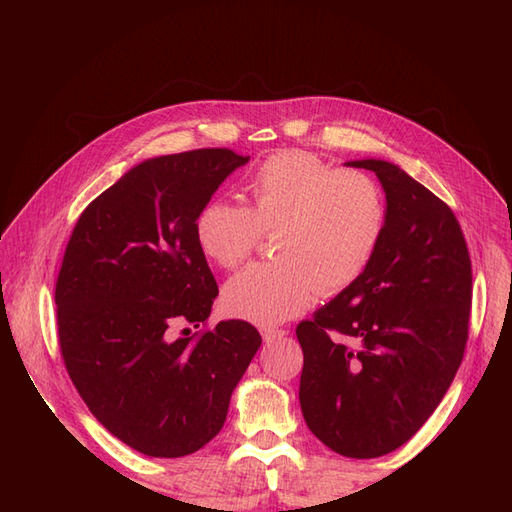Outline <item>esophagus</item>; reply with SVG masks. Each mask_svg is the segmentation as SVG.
Here are the masks:
<instances>
[{
	"mask_svg": "<svg viewBox=\"0 0 512 512\" xmlns=\"http://www.w3.org/2000/svg\"><path fill=\"white\" fill-rule=\"evenodd\" d=\"M260 333L267 344H273V342H277V339H282L286 335L284 329H275V327H262Z\"/></svg>",
	"mask_w": 512,
	"mask_h": 512,
	"instance_id": "34e87169",
	"label": "esophagus"
}]
</instances>
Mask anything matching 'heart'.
Masks as SVG:
<instances>
[{
    "mask_svg": "<svg viewBox=\"0 0 512 512\" xmlns=\"http://www.w3.org/2000/svg\"><path fill=\"white\" fill-rule=\"evenodd\" d=\"M250 207L215 198L196 218V243L222 269H237L265 232H275L269 262L230 277L226 312L262 327L284 322L350 288L374 258L386 203L363 170L335 168L309 151H277L247 179Z\"/></svg>",
    "mask_w": 512,
    "mask_h": 512,
    "instance_id": "heart-1",
    "label": "heart"
}]
</instances>
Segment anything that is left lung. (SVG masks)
I'll return each mask as SVG.
<instances>
[{"label": "left lung", "mask_w": 512, "mask_h": 512, "mask_svg": "<svg viewBox=\"0 0 512 512\" xmlns=\"http://www.w3.org/2000/svg\"><path fill=\"white\" fill-rule=\"evenodd\" d=\"M348 164L380 179L386 224L359 280L297 327L299 399L322 444L374 459L425 425L457 374L472 260L453 209L425 185L384 160Z\"/></svg>", "instance_id": "obj_1"}]
</instances>
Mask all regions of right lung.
Here are the masks:
<instances>
[{
    "label": "right lung",
    "instance_id": "add662e5",
    "mask_svg": "<svg viewBox=\"0 0 512 512\" xmlns=\"http://www.w3.org/2000/svg\"><path fill=\"white\" fill-rule=\"evenodd\" d=\"M250 156L194 149L145 160L76 222L55 284L61 359L98 421L134 451L183 457L218 436L262 344L245 320L205 324L218 282L196 218Z\"/></svg>",
    "mask_w": 512,
    "mask_h": 512
}]
</instances>
